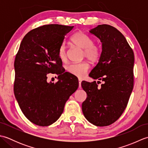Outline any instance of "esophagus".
I'll use <instances>...</instances> for the list:
<instances>
[{"instance_id":"esophagus-1","label":"esophagus","mask_w":148,"mask_h":148,"mask_svg":"<svg viewBox=\"0 0 148 148\" xmlns=\"http://www.w3.org/2000/svg\"><path fill=\"white\" fill-rule=\"evenodd\" d=\"M78 81H79V87H80L81 84V81H82V80H81V79H80V78H79V79H78Z\"/></svg>"}]
</instances>
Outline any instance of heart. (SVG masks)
I'll return each mask as SVG.
<instances>
[{"instance_id": "heart-1", "label": "heart", "mask_w": 148, "mask_h": 148, "mask_svg": "<svg viewBox=\"0 0 148 148\" xmlns=\"http://www.w3.org/2000/svg\"><path fill=\"white\" fill-rule=\"evenodd\" d=\"M71 40L75 46L83 49L84 57L93 62L99 60L101 56V49L99 45L94 43V40L92 37L83 32H77L72 36ZM58 56L62 62L67 60V51L64 44H62L59 47ZM90 67L88 62H82L70 64L67 67V71L74 76L81 78L86 74Z\"/></svg>"}]
</instances>
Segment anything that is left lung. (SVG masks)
Masks as SVG:
<instances>
[{"label": "left lung", "instance_id": "8db88e82", "mask_svg": "<svg viewBox=\"0 0 148 148\" xmlns=\"http://www.w3.org/2000/svg\"><path fill=\"white\" fill-rule=\"evenodd\" d=\"M90 32L102 43L98 64L89 76L103 81H82L87 94L82 111L88 121L97 127L108 126L118 120L128 104L134 87V55L124 36L114 27L99 25Z\"/></svg>", "mask_w": 148, "mask_h": 148}]
</instances>
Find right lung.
Listing matches in <instances>:
<instances>
[{"mask_svg":"<svg viewBox=\"0 0 148 148\" xmlns=\"http://www.w3.org/2000/svg\"><path fill=\"white\" fill-rule=\"evenodd\" d=\"M74 26L45 25L28 32L14 60V93L22 112L33 123L46 127L60 117L65 102L78 86L77 78L64 72L59 47ZM58 75L48 83L47 75Z\"/></svg>","mask_w":148,"mask_h":148,"instance_id":"add662e5","label":"right lung"}]
</instances>
